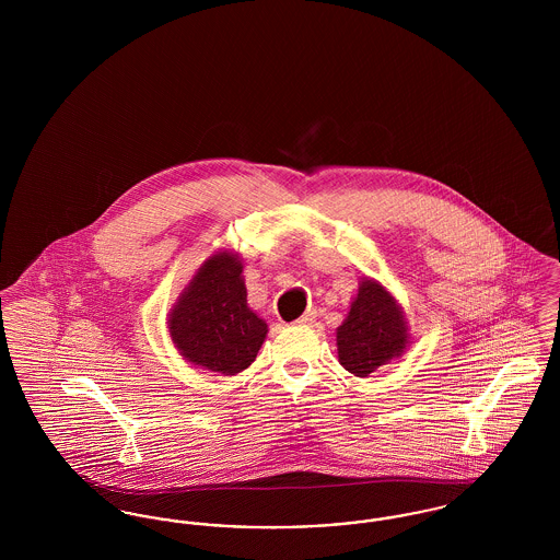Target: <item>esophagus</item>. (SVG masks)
Instances as JSON below:
<instances>
[{
    "instance_id": "1",
    "label": "esophagus",
    "mask_w": 560,
    "mask_h": 560,
    "mask_svg": "<svg viewBox=\"0 0 560 560\" xmlns=\"http://www.w3.org/2000/svg\"><path fill=\"white\" fill-rule=\"evenodd\" d=\"M315 317H317V311H306L295 323H298V325H311V323L315 320Z\"/></svg>"
}]
</instances>
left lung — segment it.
I'll use <instances>...</instances> for the list:
<instances>
[{"mask_svg": "<svg viewBox=\"0 0 560 560\" xmlns=\"http://www.w3.org/2000/svg\"><path fill=\"white\" fill-rule=\"evenodd\" d=\"M338 361L347 372L368 377L400 357L409 345L407 320L399 302L382 283L363 279L348 317L336 331Z\"/></svg>", "mask_w": 560, "mask_h": 560, "instance_id": "8db88e82", "label": "left lung"}]
</instances>
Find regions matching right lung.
<instances>
[{
	"label": "right lung",
	"mask_w": 560,
	"mask_h": 560,
	"mask_svg": "<svg viewBox=\"0 0 560 560\" xmlns=\"http://www.w3.org/2000/svg\"><path fill=\"white\" fill-rule=\"evenodd\" d=\"M172 342L188 363L222 375L247 370L267 338V323L247 306L243 265L215 252L170 311Z\"/></svg>",
	"instance_id": "add662e5"
}]
</instances>
